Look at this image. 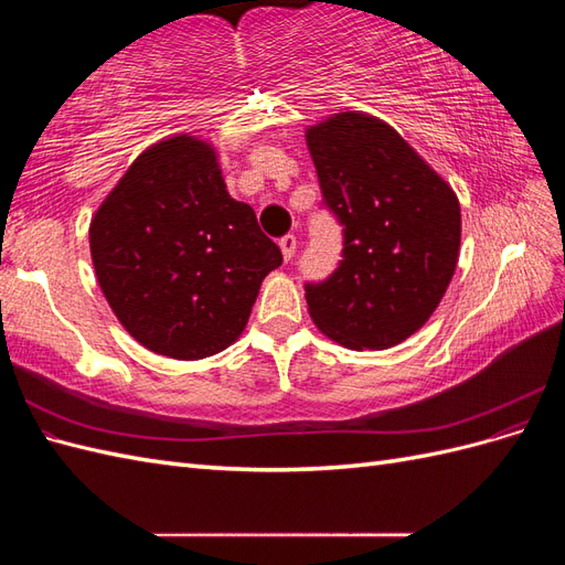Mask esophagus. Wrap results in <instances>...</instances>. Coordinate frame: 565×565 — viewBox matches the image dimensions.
Masks as SVG:
<instances>
[{
  "label": "esophagus",
  "mask_w": 565,
  "mask_h": 565,
  "mask_svg": "<svg viewBox=\"0 0 565 565\" xmlns=\"http://www.w3.org/2000/svg\"><path fill=\"white\" fill-rule=\"evenodd\" d=\"M280 249H282V256H285V262H289L295 256V252H297V237L292 235V233H287V235H282L280 237Z\"/></svg>",
  "instance_id": "1"
}]
</instances>
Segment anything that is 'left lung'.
Returning <instances> with one entry per match:
<instances>
[{"label":"left lung","instance_id":"8db88e82","mask_svg":"<svg viewBox=\"0 0 565 565\" xmlns=\"http://www.w3.org/2000/svg\"><path fill=\"white\" fill-rule=\"evenodd\" d=\"M322 200L344 226L328 280L306 285L316 328L382 351L431 318L455 276L461 214L450 183L382 119L349 110L306 129Z\"/></svg>","mask_w":565,"mask_h":565}]
</instances>
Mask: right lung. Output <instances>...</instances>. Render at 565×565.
<instances>
[{"instance_id":"1","label":"right lung","mask_w":565,"mask_h":565,"mask_svg":"<svg viewBox=\"0 0 565 565\" xmlns=\"http://www.w3.org/2000/svg\"><path fill=\"white\" fill-rule=\"evenodd\" d=\"M89 247L117 320L177 361L231 347L282 264L254 210L228 195L216 150L188 134L131 162L92 218Z\"/></svg>"}]
</instances>
